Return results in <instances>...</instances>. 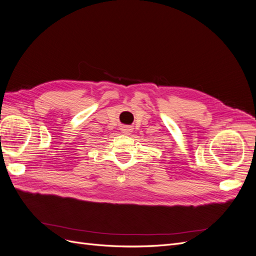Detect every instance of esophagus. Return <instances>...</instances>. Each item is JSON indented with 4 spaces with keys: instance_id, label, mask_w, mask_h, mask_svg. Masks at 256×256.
<instances>
[{
    "instance_id": "obj_1",
    "label": "esophagus",
    "mask_w": 256,
    "mask_h": 256,
    "mask_svg": "<svg viewBox=\"0 0 256 256\" xmlns=\"http://www.w3.org/2000/svg\"><path fill=\"white\" fill-rule=\"evenodd\" d=\"M120 131H122V134H130L131 132H132V128L129 127V126H122L120 128Z\"/></svg>"
}]
</instances>
